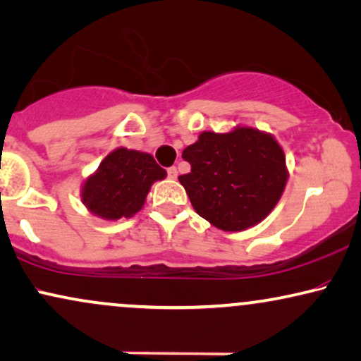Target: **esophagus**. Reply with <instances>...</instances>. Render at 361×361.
<instances>
[{
	"label": "esophagus",
	"mask_w": 361,
	"mask_h": 361,
	"mask_svg": "<svg viewBox=\"0 0 361 361\" xmlns=\"http://www.w3.org/2000/svg\"><path fill=\"white\" fill-rule=\"evenodd\" d=\"M168 178H170V180H176V176H178V170L175 166H171V168H168Z\"/></svg>",
	"instance_id": "34e87169"
}]
</instances>
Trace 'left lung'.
<instances>
[{
    "label": "left lung",
    "mask_w": 361,
    "mask_h": 361,
    "mask_svg": "<svg viewBox=\"0 0 361 361\" xmlns=\"http://www.w3.org/2000/svg\"><path fill=\"white\" fill-rule=\"evenodd\" d=\"M181 157L191 171L178 180L195 212L223 231H243L263 221L288 181L285 152L275 136L258 128L203 131Z\"/></svg>",
    "instance_id": "obj_1"
}]
</instances>
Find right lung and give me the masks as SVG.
Returning <instances> with one entry per match:
<instances>
[{
  "label": "right lung",
  "instance_id": "1",
  "mask_svg": "<svg viewBox=\"0 0 361 361\" xmlns=\"http://www.w3.org/2000/svg\"><path fill=\"white\" fill-rule=\"evenodd\" d=\"M166 171L149 153L120 147L109 152L98 170L81 185V202L94 216L116 221L131 218L143 208L154 181Z\"/></svg>",
  "mask_w": 361,
  "mask_h": 361
}]
</instances>
